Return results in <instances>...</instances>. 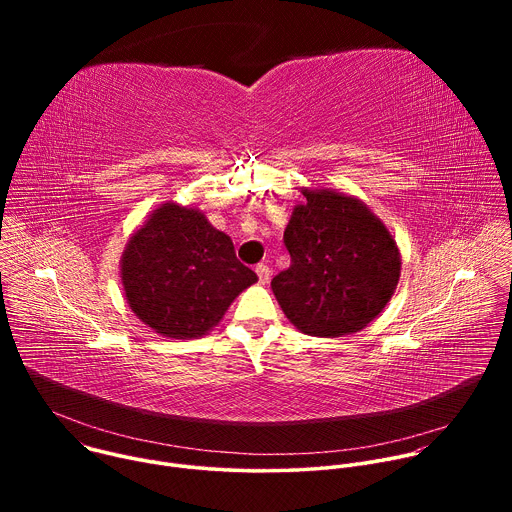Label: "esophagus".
Masks as SVG:
<instances>
[{"label": "esophagus", "mask_w": 512, "mask_h": 512, "mask_svg": "<svg viewBox=\"0 0 512 512\" xmlns=\"http://www.w3.org/2000/svg\"><path fill=\"white\" fill-rule=\"evenodd\" d=\"M255 273H257V277H259V283H261V285H265V283L271 279V269H269L265 263H259V265L255 267Z\"/></svg>", "instance_id": "1"}]
</instances>
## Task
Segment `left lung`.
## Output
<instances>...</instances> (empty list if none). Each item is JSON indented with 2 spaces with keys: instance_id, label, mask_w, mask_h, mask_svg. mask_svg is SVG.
<instances>
[{
  "instance_id": "obj_1",
  "label": "left lung",
  "mask_w": 512,
  "mask_h": 512,
  "mask_svg": "<svg viewBox=\"0 0 512 512\" xmlns=\"http://www.w3.org/2000/svg\"><path fill=\"white\" fill-rule=\"evenodd\" d=\"M304 204L283 233L291 263L271 281L273 294L300 332L340 338L369 326L393 298L401 253L381 218L330 188H302Z\"/></svg>"
}]
</instances>
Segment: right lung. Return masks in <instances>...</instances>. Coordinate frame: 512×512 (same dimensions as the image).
I'll return each instance as SVG.
<instances>
[{
  "mask_svg": "<svg viewBox=\"0 0 512 512\" xmlns=\"http://www.w3.org/2000/svg\"><path fill=\"white\" fill-rule=\"evenodd\" d=\"M119 275L131 312L154 332L192 340L210 332L257 281L229 235L204 212L174 200L160 204L129 237Z\"/></svg>",
  "mask_w": 512,
  "mask_h": 512,
  "instance_id": "obj_1",
  "label": "right lung"
}]
</instances>
